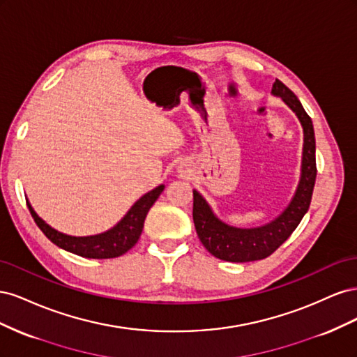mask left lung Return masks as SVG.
<instances>
[{
    "label": "left lung",
    "instance_id": "left-lung-1",
    "mask_svg": "<svg viewBox=\"0 0 357 357\" xmlns=\"http://www.w3.org/2000/svg\"><path fill=\"white\" fill-rule=\"evenodd\" d=\"M273 93L282 96L294 110L304 128V156H302V176L296 195L286 211L277 220L262 228L238 229L225 225L213 214L208 204L193 190V223L202 245L218 259L226 262H252L273 255L296 229L304 214L308 211L312 189H314L316 167V138L311 117L302 107L296 95L278 79L273 84Z\"/></svg>",
    "mask_w": 357,
    "mask_h": 357
}]
</instances>
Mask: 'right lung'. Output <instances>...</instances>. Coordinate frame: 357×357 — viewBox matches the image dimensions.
I'll return each instance as SVG.
<instances>
[{
  "instance_id": "add662e5",
  "label": "right lung",
  "mask_w": 357,
  "mask_h": 357,
  "mask_svg": "<svg viewBox=\"0 0 357 357\" xmlns=\"http://www.w3.org/2000/svg\"><path fill=\"white\" fill-rule=\"evenodd\" d=\"M164 188V185H160L156 189L146 193L144 197L139 198L132 205L131 210L126 213L125 218L119 222L113 229L93 236H71L61 234L56 229L50 228L45 220H41L37 213L32 210L28 201L26 205L32 219H34L38 228L53 244H56L58 247L63 248V250L79 255L82 257L110 259L125 255L129 248H132L137 244L143 231L146 215L150 207H152L155 201L159 198Z\"/></svg>"
}]
</instances>
